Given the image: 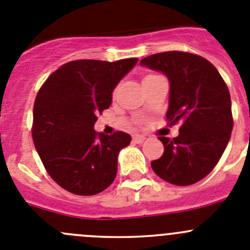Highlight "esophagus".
Wrapping results in <instances>:
<instances>
[{
  "mask_svg": "<svg viewBox=\"0 0 250 250\" xmlns=\"http://www.w3.org/2000/svg\"><path fill=\"white\" fill-rule=\"evenodd\" d=\"M146 141V136H142V134H134L133 136V143L141 144Z\"/></svg>",
  "mask_w": 250,
  "mask_h": 250,
  "instance_id": "esophagus-1",
  "label": "esophagus"
}]
</instances>
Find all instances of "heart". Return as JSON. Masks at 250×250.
Listing matches in <instances>:
<instances>
[{
  "label": "heart",
  "mask_w": 250,
  "mask_h": 250,
  "mask_svg": "<svg viewBox=\"0 0 250 250\" xmlns=\"http://www.w3.org/2000/svg\"><path fill=\"white\" fill-rule=\"evenodd\" d=\"M155 76H157V75H146V78H144V79H143V80H146V79H151V78H155Z\"/></svg>",
  "instance_id": "heart-1"
}]
</instances>
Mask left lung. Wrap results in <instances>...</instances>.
Returning a JSON list of instances; mask_svg holds the SVG:
<instances>
[{"mask_svg":"<svg viewBox=\"0 0 250 250\" xmlns=\"http://www.w3.org/2000/svg\"><path fill=\"white\" fill-rule=\"evenodd\" d=\"M141 65L167 76V118L170 125H181L178 137H160L164 153L151 167L172 185H192L212 171L229 142L233 118L227 85L208 60L191 53L165 51L144 58Z\"/></svg>","mask_w":250,"mask_h":250,"instance_id":"8db88e82","label":"left lung"}]
</instances>
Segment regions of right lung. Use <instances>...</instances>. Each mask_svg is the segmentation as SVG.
Instances as JSON below:
<instances>
[{"mask_svg":"<svg viewBox=\"0 0 250 250\" xmlns=\"http://www.w3.org/2000/svg\"><path fill=\"white\" fill-rule=\"evenodd\" d=\"M137 62V58L66 62L37 93L34 146L50 178L69 192L96 195L113 183L118 154L132 138L125 132L97 133L93 125L96 114L111 106L116 86Z\"/></svg>","mask_w":250,"mask_h":250,"instance_id":"right-lung-1","label":"right lung"}]
</instances>
